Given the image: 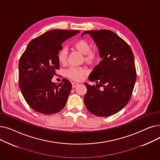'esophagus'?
Wrapping results in <instances>:
<instances>
[{"mask_svg": "<svg viewBox=\"0 0 160 160\" xmlns=\"http://www.w3.org/2000/svg\"><path fill=\"white\" fill-rule=\"evenodd\" d=\"M78 85V83H77V82H72V88L77 87Z\"/></svg>", "mask_w": 160, "mask_h": 160, "instance_id": "obj_1", "label": "esophagus"}]
</instances>
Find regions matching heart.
<instances>
[{
    "label": "heart",
    "mask_w": 160,
    "mask_h": 160,
    "mask_svg": "<svg viewBox=\"0 0 160 160\" xmlns=\"http://www.w3.org/2000/svg\"><path fill=\"white\" fill-rule=\"evenodd\" d=\"M74 47L79 52L86 55L85 59L88 62H93L97 58V54L95 51L91 50V45L89 42L84 39H80L75 41L73 44ZM67 50L65 48H62L58 54V61L60 63H65L67 60ZM86 71L80 67H71L65 71L67 77L74 80H80L82 79Z\"/></svg>",
    "instance_id": "obj_1"
}]
</instances>
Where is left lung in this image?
Wrapping results in <instances>:
<instances>
[{
    "instance_id": "1",
    "label": "left lung",
    "mask_w": 160,
    "mask_h": 160,
    "mask_svg": "<svg viewBox=\"0 0 160 160\" xmlns=\"http://www.w3.org/2000/svg\"><path fill=\"white\" fill-rule=\"evenodd\" d=\"M102 60L89 77L96 86L84 83L88 90L84 103L89 112L99 117L117 113L130 100L136 80L134 57L130 47L118 35L108 30H89ZM100 87L103 88L100 89Z\"/></svg>"
}]
</instances>
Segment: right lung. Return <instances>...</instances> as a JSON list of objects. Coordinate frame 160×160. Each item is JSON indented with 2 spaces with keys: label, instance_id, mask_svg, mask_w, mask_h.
Here are the masks:
<instances>
[{
  "label": "right lung",
  "instance_id": "1",
  "mask_svg": "<svg viewBox=\"0 0 160 160\" xmlns=\"http://www.w3.org/2000/svg\"><path fill=\"white\" fill-rule=\"evenodd\" d=\"M79 30H52L32 39L19 63V83L21 93L33 110L43 114L60 112L66 104L72 85L66 78L60 83L52 78L60 68L58 59L62 43Z\"/></svg>",
  "mask_w": 160,
  "mask_h": 160
}]
</instances>
